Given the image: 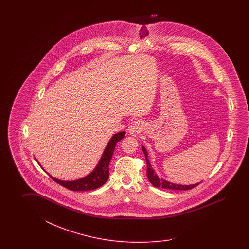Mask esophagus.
Wrapping results in <instances>:
<instances>
[{"label": "esophagus", "instance_id": "obj_1", "mask_svg": "<svg viewBox=\"0 0 249 249\" xmlns=\"http://www.w3.org/2000/svg\"><path fill=\"white\" fill-rule=\"evenodd\" d=\"M143 123L140 120L134 121L131 124V126L129 127V132L130 134L132 136H136L140 132L142 131Z\"/></svg>", "mask_w": 249, "mask_h": 249}]
</instances>
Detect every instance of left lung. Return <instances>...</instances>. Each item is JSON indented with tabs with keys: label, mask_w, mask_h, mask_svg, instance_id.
I'll list each match as a JSON object with an SVG mask.
<instances>
[{
	"label": "left lung",
	"mask_w": 249,
	"mask_h": 249,
	"mask_svg": "<svg viewBox=\"0 0 249 249\" xmlns=\"http://www.w3.org/2000/svg\"><path fill=\"white\" fill-rule=\"evenodd\" d=\"M142 148L143 153L145 155V159H146V162H147V176L150 183L152 185L157 187V188H163V189H166V190H175V191H188L195 188L196 186L198 185L200 182L196 183V184H192V185H181V184H175L173 182H170L167 180H164L162 178H159L157 174H155L153 168L151 166V164L149 163L148 160V152L146 150L145 147H142Z\"/></svg>",
	"instance_id": "8db88e82"
}]
</instances>
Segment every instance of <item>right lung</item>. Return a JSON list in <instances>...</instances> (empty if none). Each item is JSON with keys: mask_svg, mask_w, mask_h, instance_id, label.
Listing matches in <instances>:
<instances>
[{"mask_svg": "<svg viewBox=\"0 0 249 249\" xmlns=\"http://www.w3.org/2000/svg\"><path fill=\"white\" fill-rule=\"evenodd\" d=\"M124 135H125V132H117L112 136L95 168L85 177H83L78 180H61L54 178L53 176L49 175L47 173L48 175H50V177L53 180H55L57 183L71 191H91V190H95L97 188H100L104 183H106L107 180L108 179V176H109L108 167H109V163L116 148V145L118 142H120L123 138L124 137Z\"/></svg>", "mask_w": 249, "mask_h": 249, "instance_id": "add662e5", "label": "right lung"}]
</instances>
